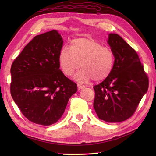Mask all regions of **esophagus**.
I'll return each instance as SVG.
<instances>
[{"instance_id": "esophagus-1", "label": "esophagus", "mask_w": 156, "mask_h": 156, "mask_svg": "<svg viewBox=\"0 0 156 156\" xmlns=\"http://www.w3.org/2000/svg\"><path fill=\"white\" fill-rule=\"evenodd\" d=\"M78 88L79 89L84 88H85V86H84V85H82V84H78Z\"/></svg>"}]
</instances>
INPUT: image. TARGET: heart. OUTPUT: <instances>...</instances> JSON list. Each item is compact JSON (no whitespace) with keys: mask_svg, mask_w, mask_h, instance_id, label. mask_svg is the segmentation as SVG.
I'll list each match as a JSON object with an SVG mask.
<instances>
[{"mask_svg":"<svg viewBox=\"0 0 156 156\" xmlns=\"http://www.w3.org/2000/svg\"><path fill=\"white\" fill-rule=\"evenodd\" d=\"M58 63L66 76H72L81 66L74 76L76 80L87 82L93 78L101 81L108 78L113 69L115 55L112 49L91 38L74 39L69 48L64 46L59 51Z\"/></svg>","mask_w":156,"mask_h":156,"instance_id":"1","label":"heart"}]
</instances>
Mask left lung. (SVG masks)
<instances>
[{
  "instance_id": "left-lung-1",
  "label": "left lung",
  "mask_w": 156,
  "mask_h": 156,
  "mask_svg": "<svg viewBox=\"0 0 156 156\" xmlns=\"http://www.w3.org/2000/svg\"><path fill=\"white\" fill-rule=\"evenodd\" d=\"M108 44L115 55L114 68L108 78L93 87V107L101 120L117 122L134 114L147 91L149 79L136 51L120 35L109 34Z\"/></svg>"
}]
</instances>
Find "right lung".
<instances>
[{"label":"right lung","mask_w":156,"mask_h":156,"mask_svg":"<svg viewBox=\"0 0 156 156\" xmlns=\"http://www.w3.org/2000/svg\"><path fill=\"white\" fill-rule=\"evenodd\" d=\"M62 45V38L55 30L37 35L12 64L11 96L22 114L34 123L57 122L77 91V84L59 69Z\"/></svg>","instance_id":"obj_1"}]
</instances>
